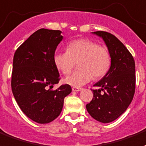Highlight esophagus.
<instances>
[{
	"label": "esophagus",
	"instance_id": "obj_1",
	"mask_svg": "<svg viewBox=\"0 0 146 146\" xmlns=\"http://www.w3.org/2000/svg\"><path fill=\"white\" fill-rule=\"evenodd\" d=\"M82 88L72 87V91H73V92H80V91H82Z\"/></svg>",
	"mask_w": 146,
	"mask_h": 146
}]
</instances>
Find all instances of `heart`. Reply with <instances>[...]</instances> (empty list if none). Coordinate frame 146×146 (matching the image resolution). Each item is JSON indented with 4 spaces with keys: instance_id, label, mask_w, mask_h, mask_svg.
<instances>
[{
    "instance_id": "obj_1",
    "label": "heart",
    "mask_w": 146,
    "mask_h": 146,
    "mask_svg": "<svg viewBox=\"0 0 146 146\" xmlns=\"http://www.w3.org/2000/svg\"><path fill=\"white\" fill-rule=\"evenodd\" d=\"M78 61L76 71L67 76L64 82L80 87L90 82L94 77L99 79L104 77L111 66V54L108 49L88 39L73 40L67 47V51L57 52L54 63L59 71L68 74Z\"/></svg>"
}]
</instances>
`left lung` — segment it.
<instances>
[{
    "label": "left lung",
    "instance_id": "8db88e82",
    "mask_svg": "<svg viewBox=\"0 0 146 146\" xmlns=\"http://www.w3.org/2000/svg\"><path fill=\"white\" fill-rule=\"evenodd\" d=\"M102 38L111 54L108 73L95 83L93 98L86 105L93 119L108 123L123 114L132 101L135 89V65L133 57L115 36L106 31H95ZM103 91V93L101 92Z\"/></svg>",
    "mask_w": 146,
    "mask_h": 146
}]
</instances>
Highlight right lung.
I'll use <instances>...</instances> for the list:
<instances>
[{
  "label": "right lung",
  "mask_w": 146,
  "mask_h": 146,
  "mask_svg": "<svg viewBox=\"0 0 146 146\" xmlns=\"http://www.w3.org/2000/svg\"><path fill=\"white\" fill-rule=\"evenodd\" d=\"M61 31L41 28L32 34L15 51L11 89L20 108L35 122H51L60 115L64 99L72 92L69 85L58 84L60 75L54 63Z\"/></svg>",
  "instance_id": "add662e5"
}]
</instances>
